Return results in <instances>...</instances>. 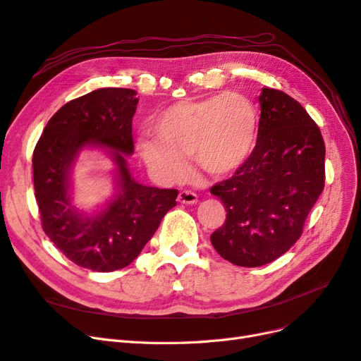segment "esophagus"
I'll use <instances>...</instances> for the list:
<instances>
[{"mask_svg":"<svg viewBox=\"0 0 361 361\" xmlns=\"http://www.w3.org/2000/svg\"><path fill=\"white\" fill-rule=\"evenodd\" d=\"M178 202L193 205L197 202V195L192 190H181L178 195Z\"/></svg>","mask_w":361,"mask_h":361,"instance_id":"esophagus-1","label":"esophagus"}]
</instances>
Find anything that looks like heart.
<instances>
[{
	"label": "heart",
	"mask_w": 361,
	"mask_h": 361,
	"mask_svg": "<svg viewBox=\"0 0 361 361\" xmlns=\"http://www.w3.org/2000/svg\"><path fill=\"white\" fill-rule=\"evenodd\" d=\"M141 135L136 148L148 169L164 180H177L188 171L185 157L196 166L220 177L246 161L258 137V111L253 102L225 92L200 100L171 104Z\"/></svg>",
	"instance_id": "1"
}]
</instances>
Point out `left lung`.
Returning a JSON list of instances; mask_svg holds the SVG:
<instances>
[{
	"label": "left lung",
	"instance_id": "obj_1",
	"mask_svg": "<svg viewBox=\"0 0 361 361\" xmlns=\"http://www.w3.org/2000/svg\"><path fill=\"white\" fill-rule=\"evenodd\" d=\"M259 103L252 156L210 189L226 208L212 244L240 267L270 264L294 246L325 180L324 139L306 109L273 88H262Z\"/></svg>",
	"mask_w": 361,
	"mask_h": 361
}]
</instances>
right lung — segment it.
<instances>
[{
    "instance_id": "add662e5",
    "label": "right lung",
    "mask_w": 361,
    "mask_h": 361,
    "mask_svg": "<svg viewBox=\"0 0 361 361\" xmlns=\"http://www.w3.org/2000/svg\"><path fill=\"white\" fill-rule=\"evenodd\" d=\"M135 96L129 88H100L71 100L52 115L32 153L34 190L44 234L66 258L92 271L129 265L177 205L178 190L139 184L126 166L124 156L135 149ZM88 145L111 147L119 166V195L91 218L79 215L68 195L71 166Z\"/></svg>"
}]
</instances>
